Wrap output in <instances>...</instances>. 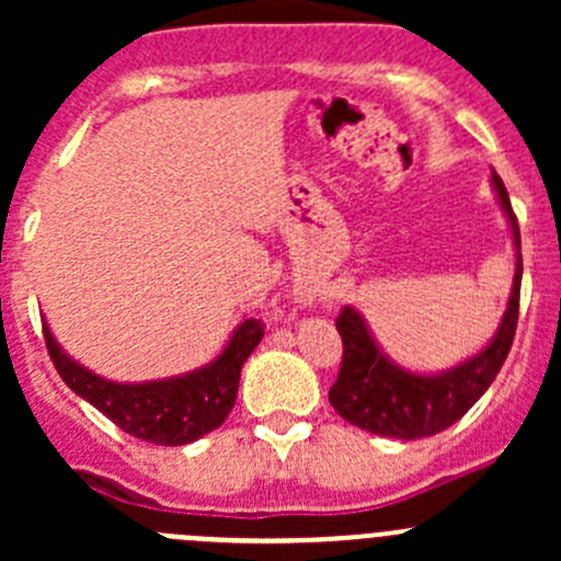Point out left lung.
<instances>
[{"label":"left lung","instance_id":"obj_1","mask_svg":"<svg viewBox=\"0 0 561 561\" xmlns=\"http://www.w3.org/2000/svg\"><path fill=\"white\" fill-rule=\"evenodd\" d=\"M491 184H494L502 211L511 222L513 247H516L513 290L494 339L478 355L454 369L437 371V375H417V371L401 369L399 364H393L375 342L364 314L353 307H344L342 314L336 317L339 336L344 344L342 369H339L333 388L328 390V399H331L333 410L353 426L393 439L432 437L467 415L469 407L500 375L502 364L511 353L513 336H516L524 265L516 214H513L511 197H507L505 184L496 171H491Z\"/></svg>","mask_w":561,"mask_h":561}]
</instances>
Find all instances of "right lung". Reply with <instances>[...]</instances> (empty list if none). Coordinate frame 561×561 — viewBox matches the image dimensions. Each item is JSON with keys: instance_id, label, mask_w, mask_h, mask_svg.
<instances>
[{"instance_id": "right-lung-1", "label": "right lung", "mask_w": 561, "mask_h": 561, "mask_svg": "<svg viewBox=\"0 0 561 561\" xmlns=\"http://www.w3.org/2000/svg\"><path fill=\"white\" fill-rule=\"evenodd\" d=\"M45 347L72 393L98 407L122 432L154 445H186L225 423L239 393L241 366L263 339L260 320H244L211 364L149 382H113L72 360L43 322Z\"/></svg>"}]
</instances>
